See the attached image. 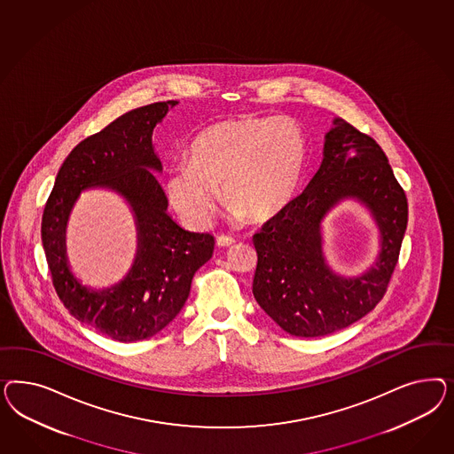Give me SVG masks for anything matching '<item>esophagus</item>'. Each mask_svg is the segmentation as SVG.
<instances>
[{
  "instance_id": "1",
  "label": "esophagus",
  "mask_w": 454,
  "mask_h": 454,
  "mask_svg": "<svg viewBox=\"0 0 454 454\" xmlns=\"http://www.w3.org/2000/svg\"><path fill=\"white\" fill-rule=\"evenodd\" d=\"M216 245L221 247H231V245H234V238L228 236V234H221L216 238Z\"/></svg>"
}]
</instances>
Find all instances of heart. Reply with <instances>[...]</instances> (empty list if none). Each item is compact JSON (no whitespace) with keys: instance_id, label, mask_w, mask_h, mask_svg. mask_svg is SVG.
I'll return each mask as SVG.
<instances>
[{"instance_id":"heart-1","label":"heart","mask_w":454,"mask_h":454,"mask_svg":"<svg viewBox=\"0 0 454 454\" xmlns=\"http://www.w3.org/2000/svg\"><path fill=\"white\" fill-rule=\"evenodd\" d=\"M308 143L288 118H243L207 126L192 139L190 161L173 166L166 192L186 223L205 228L223 200L236 221L273 218L293 200Z\"/></svg>"}]
</instances>
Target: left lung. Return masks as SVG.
<instances>
[{
  "label": "left lung",
  "instance_id": "left-lung-1",
  "mask_svg": "<svg viewBox=\"0 0 454 454\" xmlns=\"http://www.w3.org/2000/svg\"><path fill=\"white\" fill-rule=\"evenodd\" d=\"M333 124L315 178L253 236V294L268 317L301 338L343 330L383 300L408 224L406 192L381 146L341 118ZM348 195L372 209L382 231L380 260L357 278L334 276L320 251V220Z\"/></svg>",
  "mask_w": 454,
  "mask_h": 454
}]
</instances>
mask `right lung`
I'll return each mask as SVG.
<instances>
[{
  "label": "right lung",
  "instance_id": "add662e5",
  "mask_svg": "<svg viewBox=\"0 0 454 454\" xmlns=\"http://www.w3.org/2000/svg\"><path fill=\"white\" fill-rule=\"evenodd\" d=\"M175 105L161 101L128 111L82 139L59 168L43 211V247L58 298L76 319L123 343L152 338L175 319L190 296L192 276L215 247L211 234L184 231L166 215L165 192L148 169L161 171L153 129ZM93 184L116 189L130 201L140 239L132 271L103 292L82 289L64 258L68 209Z\"/></svg>",
  "mask_w": 454,
  "mask_h": 454
}]
</instances>
